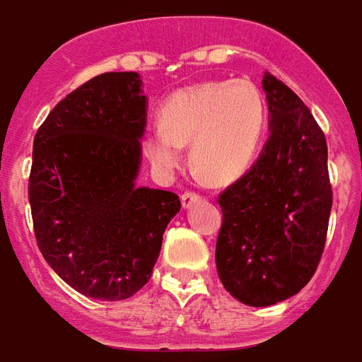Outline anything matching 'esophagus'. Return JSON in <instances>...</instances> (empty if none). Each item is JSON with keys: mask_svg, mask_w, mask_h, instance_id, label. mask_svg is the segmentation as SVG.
Instances as JSON below:
<instances>
[{"mask_svg": "<svg viewBox=\"0 0 362 362\" xmlns=\"http://www.w3.org/2000/svg\"><path fill=\"white\" fill-rule=\"evenodd\" d=\"M199 196L196 194V192H185L183 196H181V204H183V209H190L192 205H196L199 202Z\"/></svg>", "mask_w": 362, "mask_h": 362, "instance_id": "esophagus-1", "label": "esophagus"}]
</instances>
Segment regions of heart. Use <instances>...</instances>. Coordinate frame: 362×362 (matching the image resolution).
Wrapping results in <instances>:
<instances>
[{
    "label": "heart",
    "mask_w": 362,
    "mask_h": 362,
    "mask_svg": "<svg viewBox=\"0 0 362 362\" xmlns=\"http://www.w3.org/2000/svg\"><path fill=\"white\" fill-rule=\"evenodd\" d=\"M265 127L262 95L247 80L204 82L175 91L160 108V127L146 153L160 170L179 166L190 146V166L215 185L235 181L258 151Z\"/></svg>",
    "instance_id": "1"
}]
</instances>
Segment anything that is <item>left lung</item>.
<instances>
[{
  "instance_id": "left-lung-1",
  "label": "left lung",
  "mask_w": 362,
  "mask_h": 362,
  "mask_svg": "<svg viewBox=\"0 0 362 362\" xmlns=\"http://www.w3.org/2000/svg\"><path fill=\"white\" fill-rule=\"evenodd\" d=\"M269 138L241 179L218 198L216 271L230 296L271 306L299 293L325 247L332 190L327 141L305 103L265 72Z\"/></svg>"
}]
</instances>
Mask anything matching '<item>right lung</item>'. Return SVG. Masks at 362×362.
Listing matches in <instances>:
<instances>
[{
    "mask_svg": "<svg viewBox=\"0 0 362 362\" xmlns=\"http://www.w3.org/2000/svg\"><path fill=\"white\" fill-rule=\"evenodd\" d=\"M146 125L140 74L104 72L57 103L35 134L28 196L37 245L91 299L141 290L181 209L177 194L136 187Z\"/></svg>",
    "mask_w": 362,
    "mask_h": 362,
    "instance_id": "right-lung-1",
    "label": "right lung"
}]
</instances>
